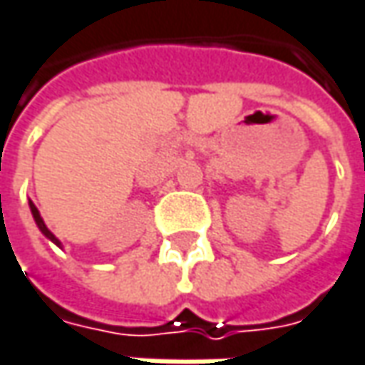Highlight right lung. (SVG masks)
I'll return each mask as SVG.
<instances>
[{"mask_svg":"<svg viewBox=\"0 0 365 365\" xmlns=\"http://www.w3.org/2000/svg\"><path fill=\"white\" fill-rule=\"evenodd\" d=\"M29 206H31V212H33V219H34V223H36V227H38V231H41V233H43V235H45L47 240H51V242H53L55 246L61 247V242H59V240L55 237L53 233L49 231V227L45 225V221H43V217H41V212H38V208H36V206H34V204L31 202V200H29Z\"/></svg>","mask_w":365,"mask_h":365,"instance_id":"1","label":"right lung"}]
</instances>
